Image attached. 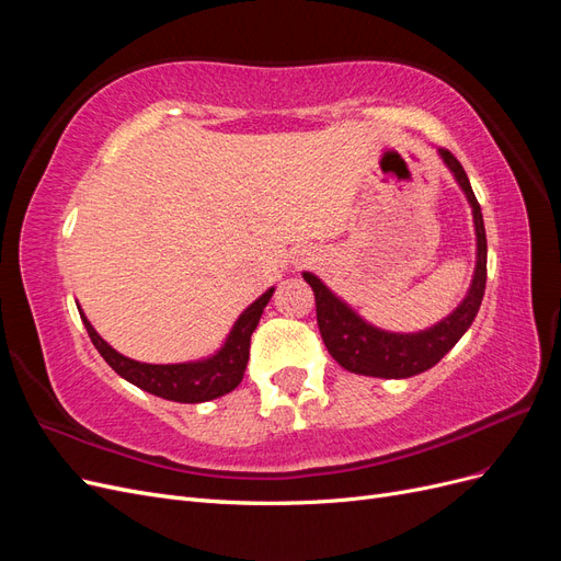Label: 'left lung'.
I'll list each match as a JSON object with an SVG mask.
<instances>
[{"mask_svg":"<svg viewBox=\"0 0 561 561\" xmlns=\"http://www.w3.org/2000/svg\"><path fill=\"white\" fill-rule=\"evenodd\" d=\"M439 159L451 171L454 180L466 194L472 225H474V243H478V254H474V274L470 280L463 301L439 322L428 330L419 332H388L375 328L363 316L355 313L348 304L336 297L330 287L322 283L311 271H304V280L313 287L316 295V316L320 336L325 342L332 358L353 375L377 377V379H407L421 375V371L437 365L445 355L456 346L458 339L466 334L472 325L474 316L480 311L486 285V233L480 203L472 194L470 180L463 171V165L447 149H437Z\"/></svg>","mask_w":561,"mask_h":561,"instance_id":"1","label":"left lung"}]
</instances>
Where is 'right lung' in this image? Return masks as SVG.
<instances>
[{"label":"right lung","mask_w":561,"mask_h":561,"mask_svg":"<svg viewBox=\"0 0 561 561\" xmlns=\"http://www.w3.org/2000/svg\"><path fill=\"white\" fill-rule=\"evenodd\" d=\"M274 290L276 287H268L262 297H257L250 304V307L239 316V320L233 322L225 344L219 346L213 355H208V358L192 360V363H173V365H151V363L126 358V355L114 351L105 339L95 332L91 320L83 316L81 307L77 309L93 346L98 348L100 355H103L105 363L116 371L118 377L163 400L196 404V402L222 398L241 383L243 371L248 367V358H250V336L254 328H257L264 307L268 304L271 295H274Z\"/></svg>","instance_id":"add662e5"}]
</instances>
